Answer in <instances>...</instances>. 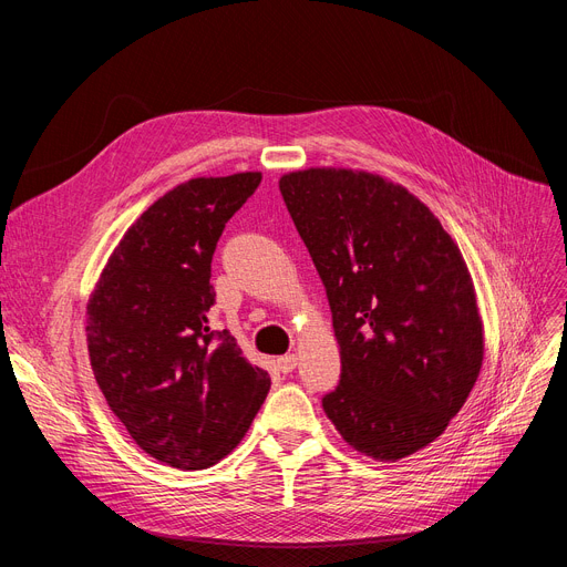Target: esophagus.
<instances>
[{
  "label": "esophagus",
  "instance_id": "34e87169",
  "mask_svg": "<svg viewBox=\"0 0 567 567\" xmlns=\"http://www.w3.org/2000/svg\"><path fill=\"white\" fill-rule=\"evenodd\" d=\"M296 365H299V359H296V353H285V355H280V359H278V370L282 374L291 372Z\"/></svg>",
  "mask_w": 567,
  "mask_h": 567
}]
</instances>
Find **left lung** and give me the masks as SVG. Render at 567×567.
<instances>
[{"instance_id":"obj_1","label":"left lung","mask_w":567,"mask_h":567,"mask_svg":"<svg viewBox=\"0 0 567 567\" xmlns=\"http://www.w3.org/2000/svg\"><path fill=\"white\" fill-rule=\"evenodd\" d=\"M280 193L340 344L326 415L368 457L419 453L449 427L483 368V319L457 244L419 197L379 174L310 167L285 174Z\"/></svg>"}]
</instances>
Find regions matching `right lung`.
Here are the masks:
<instances>
[{"label": "right lung", "instance_id": "obj_1", "mask_svg": "<svg viewBox=\"0 0 567 567\" xmlns=\"http://www.w3.org/2000/svg\"><path fill=\"white\" fill-rule=\"evenodd\" d=\"M259 172L197 176L131 225L86 303L89 361L133 441L174 468H208L241 441L271 379L212 331V259Z\"/></svg>", "mask_w": 567, "mask_h": 567}]
</instances>
